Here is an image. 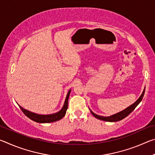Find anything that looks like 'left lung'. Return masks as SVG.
I'll return each instance as SVG.
<instances>
[{"mask_svg": "<svg viewBox=\"0 0 155 155\" xmlns=\"http://www.w3.org/2000/svg\"><path fill=\"white\" fill-rule=\"evenodd\" d=\"M144 92H145V89L143 90V92H142V94H141V95L140 96V98H139L137 100V101H135L133 104H131L130 106L127 107V109H124L123 111L117 113V114H115L114 115H111V116H109V117L101 116V115H97L96 114H94V113L91 111V110H90V111L91 113V114H92L94 117H96L97 119L103 120V121H106V122H117V121H120V120H122V119H124V118H125L126 117L128 116V115H129L130 113L135 109V107H137L139 104H140V103L141 101V100H142L143 97Z\"/></svg>", "mask_w": 155, "mask_h": 155, "instance_id": "8db88e82", "label": "left lung"}]
</instances>
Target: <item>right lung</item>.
<instances>
[{
    "label": "right lung",
    "mask_w": 155,
    "mask_h": 155,
    "mask_svg": "<svg viewBox=\"0 0 155 155\" xmlns=\"http://www.w3.org/2000/svg\"><path fill=\"white\" fill-rule=\"evenodd\" d=\"M70 91H71V90H70L67 94L66 98H65V103H64V106L62 107V109L60 110L59 111L53 114L40 115V114H35V113L31 112L27 109L22 108V107H20L19 104H18V105H19L20 109L22 110V112L25 114L26 116H27L28 118L32 120L34 122H36L38 123H50V122H56L63 118V117H64V115H65V113H66V111L68 109V98H69Z\"/></svg>",
    "instance_id": "right-lung-1"
}]
</instances>
